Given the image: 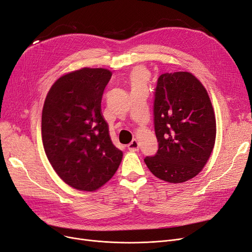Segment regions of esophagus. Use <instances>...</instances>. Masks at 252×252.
Segmentation results:
<instances>
[{
    "mask_svg": "<svg viewBox=\"0 0 252 252\" xmlns=\"http://www.w3.org/2000/svg\"><path fill=\"white\" fill-rule=\"evenodd\" d=\"M127 148H128V151H131V152H138V151H139V143H138V140H136V139H134V140L127 145Z\"/></svg>",
    "mask_w": 252,
    "mask_h": 252,
    "instance_id": "esophagus-1",
    "label": "esophagus"
}]
</instances>
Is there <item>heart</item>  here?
I'll use <instances>...</instances> for the list:
<instances>
[{
	"label": "heart",
	"mask_w": 252,
	"mask_h": 252,
	"mask_svg": "<svg viewBox=\"0 0 252 252\" xmlns=\"http://www.w3.org/2000/svg\"><path fill=\"white\" fill-rule=\"evenodd\" d=\"M147 80V72L144 69H135L131 74V84L133 88L144 87Z\"/></svg>",
	"instance_id": "heart-1"
}]
</instances>
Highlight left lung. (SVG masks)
I'll return each mask as SVG.
<instances>
[{
    "label": "left lung",
    "mask_w": 252,
    "mask_h": 252,
    "mask_svg": "<svg viewBox=\"0 0 252 252\" xmlns=\"http://www.w3.org/2000/svg\"><path fill=\"white\" fill-rule=\"evenodd\" d=\"M159 150L144 162L158 179L179 184L196 176L207 164L216 139V119L206 88L192 73H163L154 102Z\"/></svg>",
    "instance_id": "1"
}]
</instances>
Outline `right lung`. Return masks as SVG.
<instances>
[{"instance_id": "obj_1", "label": "right lung", "mask_w": 252, "mask_h": 252, "mask_svg": "<svg viewBox=\"0 0 252 252\" xmlns=\"http://www.w3.org/2000/svg\"><path fill=\"white\" fill-rule=\"evenodd\" d=\"M111 76L105 68L71 71L53 84L44 100L41 135L45 155L60 179L81 191L100 188L123 159L101 115L102 93Z\"/></svg>"}]
</instances>
